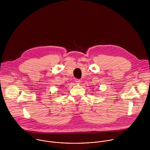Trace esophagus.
I'll return each instance as SVG.
<instances>
[{"label":"esophagus","instance_id":"obj_1","mask_svg":"<svg viewBox=\"0 0 150 150\" xmlns=\"http://www.w3.org/2000/svg\"><path fill=\"white\" fill-rule=\"evenodd\" d=\"M75 82L77 84H80L81 83V80L80 79H75Z\"/></svg>","mask_w":150,"mask_h":150}]
</instances>
